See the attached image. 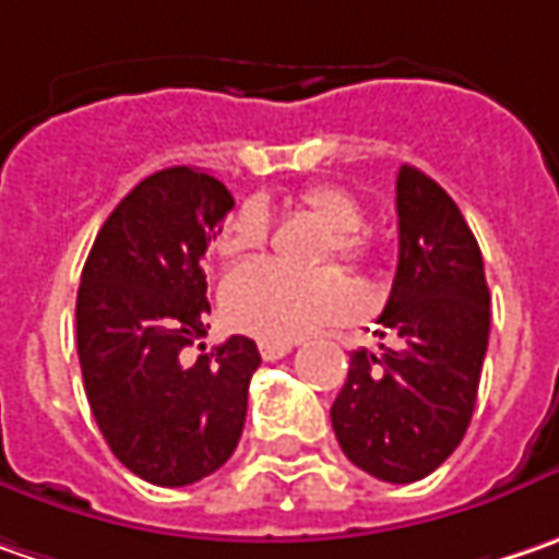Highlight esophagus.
Masks as SVG:
<instances>
[{
    "label": "esophagus",
    "instance_id": "34e87169",
    "mask_svg": "<svg viewBox=\"0 0 559 559\" xmlns=\"http://www.w3.org/2000/svg\"><path fill=\"white\" fill-rule=\"evenodd\" d=\"M294 350V344L290 341H259V353H262V359H281V356H287V353Z\"/></svg>",
    "mask_w": 559,
    "mask_h": 559
}]
</instances>
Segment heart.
Here are the masks:
<instances>
[{
    "label": "heart",
    "instance_id": "obj_1",
    "mask_svg": "<svg viewBox=\"0 0 559 559\" xmlns=\"http://www.w3.org/2000/svg\"><path fill=\"white\" fill-rule=\"evenodd\" d=\"M300 206L331 234L325 255L362 265L372 255V240L362 228V203L337 183L309 187ZM269 237V209L262 200H243L225 222L215 240L222 259H240L262 250ZM356 294L344 272H294L278 262H250L237 269L222 287V309L234 328L262 341H297L328 322H341L353 312Z\"/></svg>",
    "mask_w": 559,
    "mask_h": 559
}]
</instances>
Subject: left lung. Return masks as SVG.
<instances>
[{"label":"left lung","instance_id":"obj_1","mask_svg":"<svg viewBox=\"0 0 559 559\" xmlns=\"http://www.w3.org/2000/svg\"><path fill=\"white\" fill-rule=\"evenodd\" d=\"M401 255L378 319L381 356L356 350L331 406L353 466L409 485L435 473L463 441L491 328V294L478 240L463 212L413 165L397 171Z\"/></svg>","mask_w":559,"mask_h":559}]
</instances>
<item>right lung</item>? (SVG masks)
I'll use <instances>...</instances> for the list:
<instances>
[{"mask_svg": "<svg viewBox=\"0 0 559 559\" xmlns=\"http://www.w3.org/2000/svg\"><path fill=\"white\" fill-rule=\"evenodd\" d=\"M234 209L228 187L187 165L140 181L86 255L78 356L93 419L111 453L150 485L181 488L228 463L262 356L243 334H206V247Z\"/></svg>", "mask_w": 559, "mask_h": 559, "instance_id": "1", "label": "right lung"}]
</instances>
